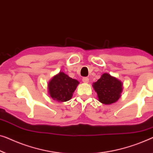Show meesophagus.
I'll return each instance as SVG.
<instances>
[{"label": "esophagus", "mask_w": 153, "mask_h": 153, "mask_svg": "<svg viewBox=\"0 0 153 153\" xmlns=\"http://www.w3.org/2000/svg\"><path fill=\"white\" fill-rule=\"evenodd\" d=\"M88 81H89V79H88V77H83V78H82V82H84V83H88Z\"/></svg>", "instance_id": "esophagus-1"}]
</instances>
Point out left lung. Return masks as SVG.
<instances>
[{"instance_id":"1","label":"left lung","mask_w":153,"mask_h":153,"mask_svg":"<svg viewBox=\"0 0 153 153\" xmlns=\"http://www.w3.org/2000/svg\"><path fill=\"white\" fill-rule=\"evenodd\" d=\"M98 100L102 104H111L117 102L122 92V82L108 74H102L93 84Z\"/></svg>"}]
</instances>
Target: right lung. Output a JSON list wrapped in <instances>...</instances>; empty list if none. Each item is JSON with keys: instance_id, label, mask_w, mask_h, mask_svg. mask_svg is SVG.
Wrapping results in <instances>:
<instances>
[{"instance_id": "add662e5", "label": "right lung", "mask_w": 153, "mask_h": 153, "mask_svg": "<svg viewBox=\"0 0 153 153\" xmlns=\"http://www.w3.org/2000/svg\"><path fill=\"white\" fill-rule=\"evenodd\" d=\"M79 82L63 72L55 76L48 84L49 93L52 99L58 102H67L72 97Z\"/></svg>"}]
</instances>
